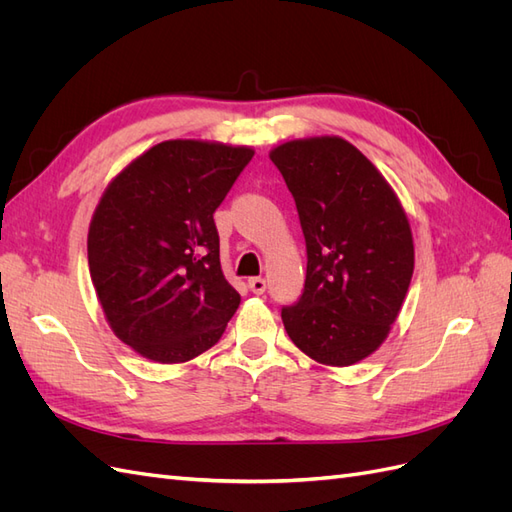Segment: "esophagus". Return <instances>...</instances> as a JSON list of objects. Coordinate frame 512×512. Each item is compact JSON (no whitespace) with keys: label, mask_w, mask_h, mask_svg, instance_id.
<instances>
[{"label":"esophagus","mask_w":512,"mask_h":512,"mask_svg":"<svg viewBox=\"0 0 512 512\" xmlns=\"http://www.w3.org/2000/svg\"><path fill=\"white\" fill-rule=\"evenodd\" d=\"M247 286H250L254 294H262L267 290V282L262 280V277H250V280H247Z\"/></svg>","instance_id":"obj_1"}]
</instances>
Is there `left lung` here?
<instances>
[{
  "mask_svg": "<svg viewBox=\"0 0 512 512\" xmlns=\"http://www.w3.org/2000/svg\"><path fill=\"white\" fill-rule=\"evenodd\" d=\"M299 211L307 273L297 303L282 307L288 337L322 365L363 361L384 342L414 271V243L395 192L339 136L271 151Z\"/></svg>",
  "mask_w": 512,
  "mask_h": 512,
  "instance_id": "obj_1",
  "label": "left lung"
}]
</instances>
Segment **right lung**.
I'll return each mask as SVG.
<instances>
[{
  "label": "right lung",
  "mask_w": 512,
  "mask_h": 512,
  "mask_svg": "<svg viewBox=\"0 0 512 512\" xmlns=\"http://www.w3.org/2000/svg\"><path fill=\"white\" fill-rule=\"evenodd\" d=\"M252 156L250 147L164 141L102 194L87 237L91 282L115 335L145 359H194L237 312L213 213Z\"/></svg>",
  "instance_id": "right-lung-1"
}]
</instances>
